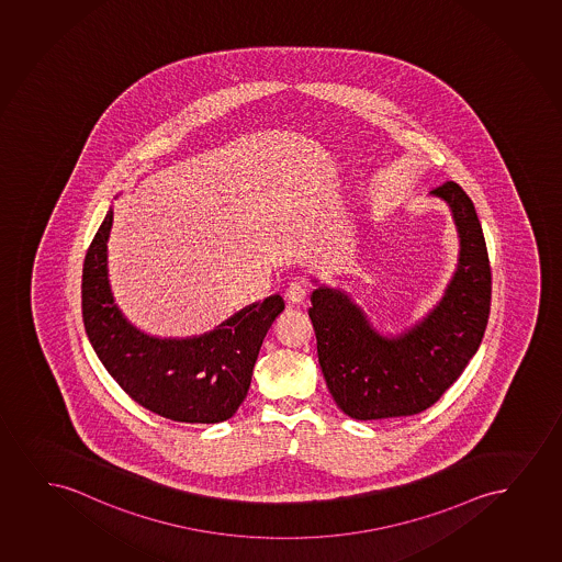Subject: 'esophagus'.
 I'll return each instance as SVG.
<instances>
[{
    "mask_svg": "<svg viewBox=\"0 0 562 562\" xmlns=\"http://www.w3.org/2000/svg\"><path fill=\"white\" fill-rule=\"evenodd\" d=\"M284 295L288 303L300 305V303H303V301L306 300V288L305 285L300 284V282H293V284H290V288L285 290Z\"/></svg>",
    "mask_w": 562,
    "mask_h": 562,
    "instance_id": "obj_1",
    "label": "esophagus"
}]
</instances>
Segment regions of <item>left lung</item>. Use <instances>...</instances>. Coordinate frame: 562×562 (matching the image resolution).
Listing matches in <instances>:
<instances>
[{
	"instance_id": "left-lung-1",
	"label": "left lung",
	"mask_w": 562,
	"mask_h": 562,
	"mask_svg": "<svg viewBox=\"0 0 562 562\" xmlns=\"http://www.w3.org/2000/svg\"><path fill=\"white\" fill-rule=\"evenodd\" d=\"M452 213L458 267L445 295L401 334H381L341 288L321 284L308 316L324 380L337 406L358 422L419 414L460 378L488 324L492 272L473 202L458 182L430 190Z\"/></svg>"
}]
</instances>
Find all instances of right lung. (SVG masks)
I'll use <instances>...</instances> for the list:
<instances>
[{
	"mask_svg": "<svg viewBox=\"0 0 562 562\" xmlns=\"http://www.w3.org/2000/svg\"><path fill=\"white\" fill-rule=\"evenodd\" d=\"M112 221L110 207L81 277L83 326L97 357L133 401L158 416L181 423L231 419L248 394L262 339L284 300L274 293L256 301L202 336H150L125 318L110 288Z\"/></svg>",
	"mask_w": 562,
	"mask_h": 562,
	"instance_id": "1",
	"label": "right lung"
}]
</instances>
